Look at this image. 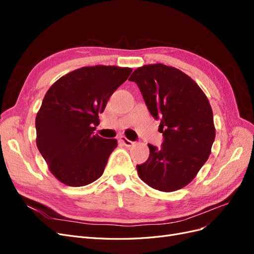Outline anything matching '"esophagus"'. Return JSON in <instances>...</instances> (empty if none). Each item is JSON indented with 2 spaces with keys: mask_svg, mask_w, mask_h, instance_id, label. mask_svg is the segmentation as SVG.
I'll use <instances>...</instances> for the list:
<instances>
[{
  "mask_svg": "<svg viewBox=\"0 0 254 254\" xmlns=\"http://www.w3.org/2000/svg\"><path fill=\"white\" fill-rule=\"evenodd\" d=\"M120 142L124 144L125 146H131V145H133V142L128 140L127 137H125V136H121V137H120Z\"/></svg>",
  "mask_w": 254,
  "mask_h": 254,
  "instance_id": "1",
  "label": "esophagus"
}]
</instances>
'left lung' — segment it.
Listing matches in <instances>:
<instances>
[{"label": "left lung", "mask_w": 254, "mask_h": 254, "mask_svg": "<svg viewBox=\"0 0 254 254\" xmlns=\"http://www.w3.org/2000/svg\"><path fill=\"white\" fill-rule=\"evenodd\" d=\"M129 80L139 87L163 133L160 148L148 144L149 157L136 165L137 174L152 189H182L195 178L211 153L215 128L209 99L190 76L161 64L137 67Z\"/></svg>", "instance_id": "left-lung-1"}]
</instances>
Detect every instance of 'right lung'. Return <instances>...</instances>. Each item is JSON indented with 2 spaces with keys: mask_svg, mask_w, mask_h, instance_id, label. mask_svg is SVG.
<instances>
[{
  "mask_svg": "<svg viewBox=\"0 0 254 254\" xmlns=\"http://www.w3.org/2000/svg\"><path fill=\"white\" fill-rule=\"evenodd\" d=\"M131 72L114 65L84 66L63 76L47 92L36 117V142L59 181L83 187L103 175L118 141L94 133L98 114Z\"/></svg>",
  "mask_w": 254,
  "mask_h": 254,
  "instance_id": "obj_1",
  "label": "right lung"
}]
</instances>
